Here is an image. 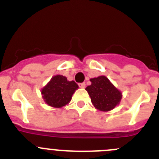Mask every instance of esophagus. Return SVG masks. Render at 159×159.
Returning <instances> with one entry per match:
<instances>
[{
    "mask_svg": "<svg viewBox=\"0 0 159 159\" xmlns=\"http://www.w3.org/2000/svg\"><path fill=\"white\" fill-rule=\"evenodd\" d=\"M79 86L81 88H84L86 86V84H85V83H80V84H79Z\"/></svg>",
    "mask_w": 159,
    "mask_h": 159,
    "instance_id": "1",
    "label": "esophagus"
}]
</instances>
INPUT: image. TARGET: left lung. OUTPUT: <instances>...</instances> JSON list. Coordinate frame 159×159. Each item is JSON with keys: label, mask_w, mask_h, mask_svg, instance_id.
Masks as SVG:
<instances>
[{"label": "left lung", "mask_w": 159, "mask_h": 159, "mask_svg": "<svg viewBox=\"0 0 159 159\" xmlns=\"http://www.w3.org/2000/svg\"><path fill=\"white\" fill-rule=\"evenodd\" d=\"M92 84L86 88L94 107L102 111L116 107L122 99V93L104 75L91 79Z\"/></svg>", "instance_id": "left-lung-1"}]
</instances>
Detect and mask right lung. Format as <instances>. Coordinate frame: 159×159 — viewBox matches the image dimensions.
I'll return each mask as SVG.
<instances>
[{"label":"right lung","instance_id":"obj_1","mask_svg":"<svg viewBox=\"0 0 159 159\" xmlns=\"http://www.w3.org/2000/svg\"><path fill=\"white\" fill-rule=\"evenodd\" d=\"M79 86L75 81H68L65 76L57 75L41 90L42 97L49 106L60 108L71 101Z\"/></svg>","mask_w":159,"mask_h":159}]
</instances>
